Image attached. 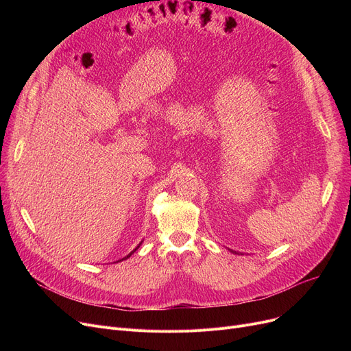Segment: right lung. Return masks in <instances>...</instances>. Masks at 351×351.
I'll list each match as a JSON object with an SVG mask.
<instances>
[{"label":"right lung","instance_id":"obj_1","mask_svg":"<svg viewBox=\"0 0 351 351\" xmlns=\"http://www.w3.org/2000/svg\"><path fill=\"white\" fill-rule=\"evenodd\" d=\"M141 245H142V242H141V243H139V245H138V246H136V247H135V249H134V250H132V252H131V253H129V254H128V256H125V257H123V259H122V261H126V259H129V257H131V256H132V254H134V253H135V252H136V250H138V247H139V246H141ZM122 261H118V262H122Z\"/></svg>","mask_w":351,"mask_h":351}]
</instances>
